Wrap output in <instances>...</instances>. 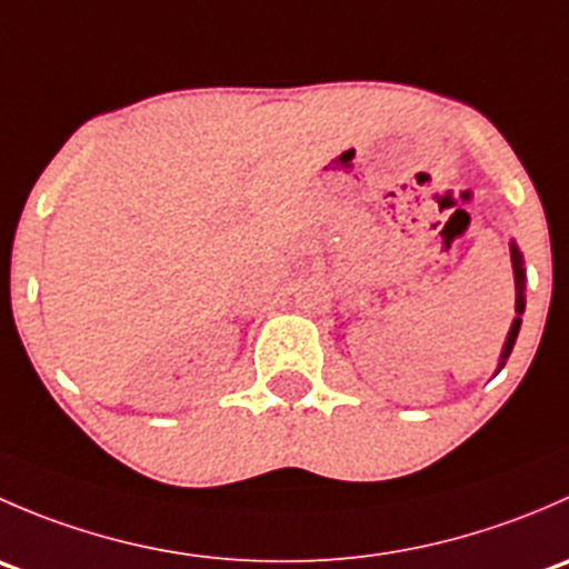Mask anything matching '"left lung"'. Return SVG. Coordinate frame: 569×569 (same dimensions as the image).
<instances>
[{
	"instance_id": "left-lung-1",
	"label": "left lung",
	"mask_w": 569,
	"mask_h": 569,
	"mask_svg": "<svg viewBox=\"0 0 569 569\" xmlns=\"http://www.w3.org/2000/svg\"><path fill=\"white\" fill-rule=\"evenodd\" d=\"M509 256H512V269H515V319L512 327L507 332V341H503L501 358H498V371L503 369V363L512 355L515 341H518L520 325H523V311H526V267H523V252H520L518 242H509Z\"/></svg>"
}]
</instances>
